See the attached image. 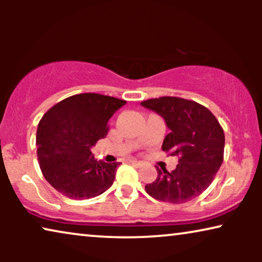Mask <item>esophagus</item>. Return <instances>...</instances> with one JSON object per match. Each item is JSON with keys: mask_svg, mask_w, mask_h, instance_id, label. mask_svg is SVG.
<instances>
[{"mask_svg": "<svg viewBox=\"0 0 262 262\" xmlns=\"http://www.w3.org/2000/svg\"><path fill=\"white\" fill-rule=\"evenodd\" d=\"M128 162H130L131 164H135V166H137V167L142 166V162H139V161H136V160H130Z\"/></svg>", "mask_w": 262, "mask_h": 262, "instance_id": "1", "label": "esophagus"}]
</instances>
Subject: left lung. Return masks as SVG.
<instances>
[{
	"mask_svg": "<svg viewBox=\"0 0 262 262\" xmlns=\"http://www.w3.org/2000/svg\"><path fill=\"white\" fill-rule=\"evenodd\" d=\"M166 120L170 132L162 150L179 157L174 170L157 167V178L145 185L152 198L171 204L194 199L216 177L224 159V131L220 121L205 106L192 100L162 96L141 102Z\"/></svg>",
	"mask_w": 262,
	"mask_h": 262,
	"instance_id": "8db88e82",
	"label": "left lung"
}]
</instances>
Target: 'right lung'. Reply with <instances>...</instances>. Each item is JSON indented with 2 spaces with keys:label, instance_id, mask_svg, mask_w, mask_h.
Returning a JSON list of instances; mask_svg holds the SVG:
<instances>
[{
  "label": "right lung",
  "instance_id": "add662e5",
  "mask_svg": "<svg viewBox=\"0 0 262 262\" xmlns=\"http://www.w3.org/2000/svg\"><path fill=\"white\" fill-rule=\"evenodd\" d=\"M126 101L83 93L52 106L39 121L37 155L46 181L70 199H89L107 191L119 162L106 163L91 148L108 134L110 118Z\"/></svg>",
  "mask_w": 262,
  "mask_h": 262
}]
</instances>
